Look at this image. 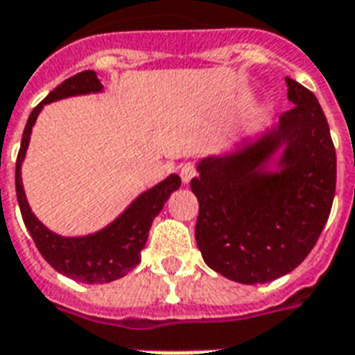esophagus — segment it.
Returning a JSON list of instances; mask_svg holds the SVG:
<instances>
[{
	"instance_id": "esophagus-1",
	"label": "esophagus",
	"mask_w": 355,
	"mask_h": 355,
	"mask_svg": "<svg viewBox=\"0 0 355 355\" xmlns=\"http://www.w3.org/2000/svg\"><path fill=\"white\" fill-rule=\"evenodd\" d=\"M196 166L193 164H184L182 169H180V178H182L184 184H188L191 178L196 177Z\"/></svg>"
}]
</instances>
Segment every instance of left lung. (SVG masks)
I'll return each instance as SVG.
<instances>
[{"mask_svg":"<svg viewBox=\"0 0 355 355\" xmlns=\"http://www.w3.org/2000/svg\"><path fill=\"white\" fill-rule=\"evenodd\" d=\"M294 107L274 128L197 162L196 242L214 272L242 285L291 274L315 248L335 197L337 158L326 115L286 78Z\"/></svg>","mask_w":355,"mask_h":355,"instance_id":"8db88e82","label":"left lung"}]
</instances>
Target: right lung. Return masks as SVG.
<instances>
[{
  "mask_svg": "<svg viewBox=\"0 0 355 355\" xmlns=\"http://www.w3.org/2000/svg\"><path fill=\"white\" fill-rule=\"evenodd\" d=\"M102 89L104 85L100 83L94 70H83L58 85L27 119L21 135L20 153L16 159V197H18L24 223L33 238L35 245L39 248L40 255L44 257L53 270H58L59 274L67 275L70 279L87 285H102V283L121 279L141 262V250L147 243L154 218L162 212L173 191L180 188V177L173 173L166 180L135 197L110 225L85 236H61L58 232L50 231L31 212L21 182V164L26 159L31 130L37 123L39 113L46 104L70 96L102 93Z\"/></svg>",
  "mask_w": 355,
  "mask_h": 355,
  "instance_id": "right-lung-1",
  "label": "right lung"
}]
</instances>
